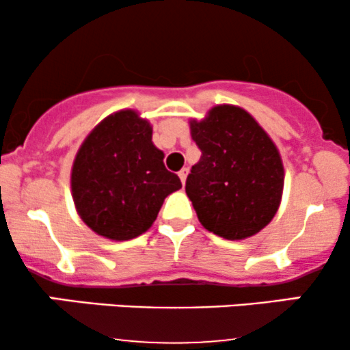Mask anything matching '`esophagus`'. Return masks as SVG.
<instances>
[{
  "label": "esophagus",
  "instance_id": "obj_1",
  "mask_svg": "<svg viewBox=\"0 0 350 350\" xmlns=\"http://www.w3.org/2000/svg\"><path fill=\"white\" fill-rule=\"evenodd\" d=\"M187 174H189V170H187V167H183V170L179 171V178H180V183H183V186H184V184H186V178H187Z\"/></svg>",
  "mask_w": 350,
  "mask_h": 350
}]
</instances>
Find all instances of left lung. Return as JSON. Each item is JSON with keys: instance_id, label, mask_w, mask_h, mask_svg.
I'll list each match as a JSON object with an SVG mask.
<instances>
[{"instance_id": "8db88e82", "label": "left lung", "mask_w": 350, "mask_h": 350, "mask_svg": "<svg viewBox=\"0 0 350 350\" xmlns=\"http://www.w3.org/2000/svg\"><path fill=\"white\" fill-rule=\"evenodd\" d=\"M200 159L186 180L199 222L227 240H243L271 222L283 194L278 148L243 108L217 105L191 120Z\"/></svg>"}]
</instances>
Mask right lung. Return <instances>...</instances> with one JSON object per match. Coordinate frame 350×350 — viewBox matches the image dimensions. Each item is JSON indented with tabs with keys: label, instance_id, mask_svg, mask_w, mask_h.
I'll return each mask as SVG.
<instances>
[{
	"label": "right lung",
	"instance_id": "1",
	"mask_svg": "<svg viewBox=\"0 0 350 350\" xmlns=\"http://www.w3.org/2000/svg\"><path fill=\"white\" fill-rule=\"evenodd\" d=\"M152 128L135 110L102 120L79 148L70 176L80 219L95 234L130 240L152 226L164 199L183 187L151 142Z\"/></svg>",
	"mask_w": 350,
	"mask_h": 350
}]
</instances>
